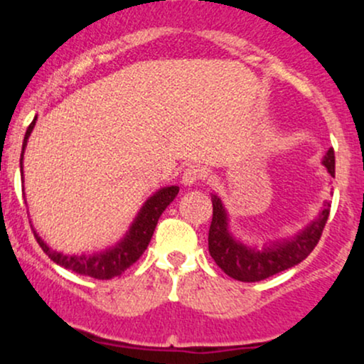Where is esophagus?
Listing matches in <instances>:
<instances>
[{
	"label": "esophagus",
	"instance_id": "esophagus-1",
	"mask_svg": "<svg viewBox=\"0 0 364 364\" xmlns=\"http://www.w3.org/2000/svg\"><path fill=\"white\" fill-rule=\"evenodd\" d=\"M202 179H203V169L200 168V166L190 164L185 171H183L181 181L185 183L186 186L196 185V183H200V181H202Z\"/></svg>",
	"mask_w": 364,
	"mask_h": 364
}]
</instances>
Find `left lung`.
<instances>
[{"mask_svg": "<svg viewBox=\"0 0 364 364\" xmlns=\"http://www.w3.org/2000/svg\"><path fill=\"white\" fill-rule=\"evenodd\" d=\"M323 164L328 173L336 176L333 149H328ZM212 207L214 210H212V223L208 229V253L229 277L241 282L263 281L303 262L318 245L330 214V203L327 202L318 219L308 225L294 240L269 246L265 250H253L237 243L229 235L228 217H225L223 202L215 195L212 196Z\"/></svg>", "mask_w": 364, "mask_h": 364, "instance_id": "left-lung-1", "label": "left lung"}]
</instances>
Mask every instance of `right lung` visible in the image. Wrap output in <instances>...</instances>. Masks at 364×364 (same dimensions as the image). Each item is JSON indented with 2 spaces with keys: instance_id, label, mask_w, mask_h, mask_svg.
<instances>
[{
  "instance_id": "1",
  "label": "right lung",
  "mask_w": 364,
  "mask_h": 364,
  "mask_svg": "<svg viewBox=\"0 0 364 364\" xmlns=\"http://www.w3.org/2000/svg\"><path fill=\"white\" fill-rule=\"evenodd\" d=\"M36 119L37 116L34 121L28 124L27 132H25L22 157L28 135H31L32 128H34L36 124ZM20 169H22V159H20ZM178 186H168L162 188V190L157 191L154 196H150L147 202H145V205L141 207L140 214L135 219V223H133L127 237H124L118 246H114V248L107 250V252L104 253L90 255V257H85V255H82V257H78V255H63L53 252V250L37 236L36 231L34 236L41 248L44 250V253L48 255L54 263H58V265L65 267V269L68 270H73L75 274L89 275V277L106 281V279H112L116 277V275L123 274L128 267H132L133 263L139 260L141 253L147 250L150 237H152L154 229H156L159 217H161L162 212L166 210V207L173 202L174 196L178 195Z\"/></svg>"
}]
</instances>
